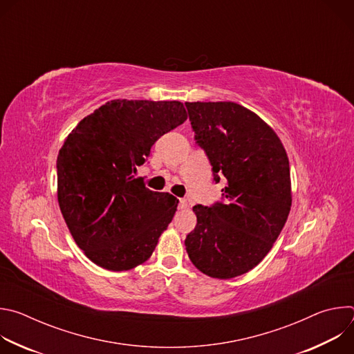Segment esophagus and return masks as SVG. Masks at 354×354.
I'll return each mask as SVG.
<instances>
[{
  "label": "esophagus",
  "instance_id": "obj_1",
  "mask_svg": "<svg viewBox=\"0 0 354 354\" xmlns=\"http://www.w3.org/2000/svg\"><path fill=\"white\" fill-rule=\"evenodd\" d=\"M179 209H180V210L187 209V201H186L185 198H179Z\"/></svg>",
  "mask_w": 354,
  "mask_h": 354
}]
</instances>
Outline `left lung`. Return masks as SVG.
<instances>
[{
	"instance_id": "left-lung-1",
	"label": "left lung",
	"mask_w": 354,
	"mask_h": 354,
	"mask_svg": "<svg viewBox=\"0 0 354 354\" xmlns=\"http://www.w3.org/2000/svg\"><path fill=\"white\" fill-rule=\"evenodd\" d=\"M197 144L225 176L223 203L194 206L185 246L192 263L213 279H232L258 266L280 235L291 209L286 148L255 112L235 102H186Z\"/></svg>"
}]
</instances>
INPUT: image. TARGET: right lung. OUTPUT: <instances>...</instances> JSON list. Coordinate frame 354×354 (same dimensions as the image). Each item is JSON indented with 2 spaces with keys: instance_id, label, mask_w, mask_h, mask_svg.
Returning <instances> with one entry per match:
<instances>
[{
  "instance_id": "1",
  "label": "right lung",
  "mask_w": 354,
  "mask_h": 354,
  "mask_svg": "<svg viewBox=\"0 0 354 354\" xmlns=\"http://www.w3.org/2000/svg\"><path fill=\"white\" fill-rule=\"evenodd\" d=\"M187 119L179 100L115 99L84 118L57 157V200L95 265L124 272L153 255L179 200L137 179L151 147Z\"/></svg>"
}]
</instances>
